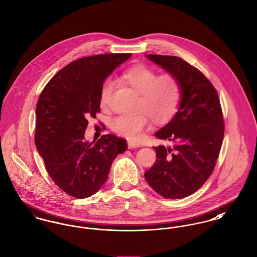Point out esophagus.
Here are the masks:
<instances>
[{
  "label": "esophagus",
  "instance_id": "1",
  "mask_svg": "<svg viewBox=\"0 0 257 257\" xmlns=\"http://www.w3.org/2000/svg\"><path fill=\"white\" fill-rule=\"evenodd\" d=\"M127 143H128V147L131 148V149H135V148L141 147V144L136 143V142H134V141H128Z\"/></svg>",
  "mask_w": 257,
  "mask_h": 257
}]
</instances>
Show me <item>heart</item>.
<instances>
[{"label": "heart", "instance_id": "heart-1", "mask_svg": "<svg viewBox=\"0 0 257 257\" xmlns=\"http://www.w3.org/2000/svg\"><path fill=\"white\" fill-rule=\"evenodd\" d=\"M121 78L140 94L138 110L133 115H119L112 121V129L119 135L139 139L149 126L150 118L161 124L169 121L177 111L181 99V85L172 74L158 75V72L144 64L126 69ZM112 80L107 79L101 87L99 102L105 107L113 91Z\"/></svg>", "mask_w": 257, "mask_h": 257}]
</instances>
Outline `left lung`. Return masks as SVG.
<instances>
[{"label": "left lung", "mask_w": 257, "mask_h": 257, "mask_svg": "<svg viewBox=\"0 0 257 257\" xmlns=\"http://www.w3.org/2000/svg\"><path fill=\"white\" fill-rule=\"evenodd\" d=\"M146 57L179 80L181 99L173 118L155 134L172 146L154 147L157 160L145 178L161 197L185 198L197 192L215 167L224 137L220 100L210 81L187 61Z\"/></svg>", "instance_id": "left-lung-1"}]
</instances>
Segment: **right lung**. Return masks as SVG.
Instances as JSON below:
<instances>
[{"instance_id":"add662e5","label":"right lung","mask_w":257,"mask_h":257,"mask_svg":"<svg viewBox=\"0 0 257 257\" xmlns=\"http://www.w3.org/2000/svg\"><path fill=\"white\" fill-rule=\"evenodd\" d=\"M132 54L96 55L76 59L49 81L36 106L35 145L55 184L71 197L89 198L108 177L113 159L127 150L111 134L84 139L88 118L99 112L105 79Z\"/></svg>"}]
</instances>
